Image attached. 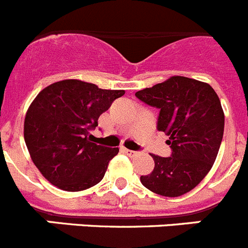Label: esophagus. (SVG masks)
I'll list each match as a JSON object with an SVG mask.
<instances>
[{"label":"esophagus","mask_w":248,"mask_h":248,"mask_svg":"<svg viewBox=\"0 0 248 248\" xmlns=\"http://www.w3.org/2000/svg\"><path fill=\"white\" fill-rule=\"evenodd\" d=\"M122 150L124 151V153H125L126 155H129V156H135V155H138L137 151H134V150H129V149H126V148H122Z\"/></svg>","instance_id":"obj_1"}]
</instances>
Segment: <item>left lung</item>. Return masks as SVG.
<instances>
[{"label": "left lung", "instance_id": "left-lung-1", "mask_svg": "<svg viewBox=\"0 0 248 248\" xmlns=\"http://www.w3.org/2000/svg\"><path fill=\"white\" fill-rule=\"evenodd\" d=\"M135 97L159 109L156 129L171 148L168 157L151 155L154 170L140 181L168 198L189 192L210 171L222 141L225 115L217 94L207 83L176 76Z\"/></svg>", "mask_w": 248, "mask_h": 248}]
</instances>
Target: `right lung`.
Wrapping results in <instances>:
<instances>
[{
    "label": "right lung",
    "instance_id": "right-lung-1",
    "mask_svg": "<svg viewBox=\"0 0 248 248\" xmlns=\"http://www.w3.org/2000/svg\"><path fill=\"white\" fill-rule=\"evenodd\" d=\"M124 91L65 79L43 89L25 118V141L32 161L52 185L82 191L97 185L118 148L92 143L100 114Z\"/></svg>",
    "mask_w": 248,
    "mask_h": 248
}]
</instances>
